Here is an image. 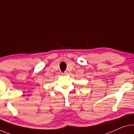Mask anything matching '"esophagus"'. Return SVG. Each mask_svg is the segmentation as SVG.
<instances>
[{
  "label": "esophagus",
  "instance_id": "esophagus-1",
  "mask_svg": "<svg viewBox=\"0 0 134 134\" xmlns=\"http://www.w3.org/2000/svg\"><path fill=\"white\" fill-rule=\"evenodd\" d=\"M67 75V71H64V73H62V75H63V76H65Z\"/></svg>",
  "mask_w": 134,
  "mask_h": 134
}]
</instances>
